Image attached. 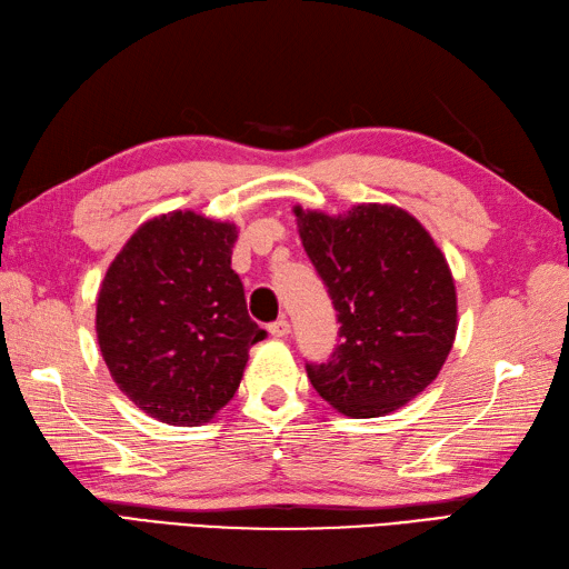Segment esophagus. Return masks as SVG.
<instances>
[{
  "instance_id": "34e87169",
  "label": "esophagus",
  "mask_w": 569,
  "mask_h": 569,
  "mask_svg": "<svg viewBox=\"0 0 569 569\" xmlns=\"http://www.w3.org/2000/svg\"><path fill=\"white\" fill-rule=\"evenodd\" d=\"M269 332H271V337L283 339V337L290 335V322L286 320V317H281V320H276V322L269 325Z\"/></svg>"
}]
</instances>
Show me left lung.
I'll list each match as a JSON object with an SVG mask.
<instances>
[{"label": "left lung", "mask_w": 569, "mask_h": 569, "mask_svg": "<svg viewBox=\"0 0 569 569\" xmlns=\"http://www.w3.org/2000/svg\"><path fill=\"white\" fill-rule=\"evenodd\" d=\"M296 216L341 325L329 361L306 363L312 388L347 417L390 415L439 376L453 347L451 269L398 206L363 203L337 218L296 208Z\"/></svg>", "instance_id": "8db88e82"}]
</instances>
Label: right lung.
Here are the masks:
<instances>
[{"label":"right lung","instance_id":"right-lung-1","mask_svg":"<svg viewBox=\"0 0 569 569\" xmlns=\"http://www.w3.org/2000/svg\"><path fill=\"white\" fill-rule=\"evenodd\" d=\"M237 230L203 216H160L130 237L103 276L97 337L111 378L144 415L198 427L240 388L267 337L232 271Z\"/></svg>","mask_w":569,"mask_h":569}]
</instances>
